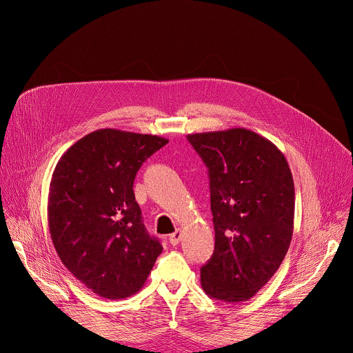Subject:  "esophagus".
Here are the masks:
<instances>
[{
	"label": "esophagus",
	"mask_w": 353,
	"mask_h": 353,
	"mask_svg": "<svg viewBox=\"0 0 353 353\" xmlns=\"http://www.w3.org/2000/svg\"><path fill=\"white\" fill-rule=\"evenodd\" d=\"M181 238H182V231L176 230L174 234L170 235V243H171L172 246H176V245L181 242Z\"/></svg>",
	"instance_id": "obj_1"
}]
</instances>
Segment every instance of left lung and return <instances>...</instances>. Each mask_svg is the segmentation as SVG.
<instances>
[{"label": "left lung", "mask_w": 353, "mask_h": 353, "mask_svg": "<svg viewBox=\"0 0 353 353\" xmlns=\"http://www.w3.org/2000/svg\"><path fill=\"white\" fill-rule=\"evenodd\" d=\"M208 167L214 252L201 268L213 299L246 302L280 268L294 232L295 186L281 151L243 128L194 133Z\"/></svg>", "instance_id": "left-lung-1"}]
</instances>
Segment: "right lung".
Instances as JSON below:
<instances>
[{"instance_id": "right-lung-1", "label": "right lung", "mask_w": 353, "mask_h": 353, "mask_svg": "<svg viewBox=\"0 0 353 353\" xmlns=\"http://www.w3.org/2000/svg\"><path fill=\"white\" fill-rule=\"evenodd\" d=\"M167 139L117 129L95 130L55 165L48 216L51 239L69 272L105 299H123L145 284L163 252L147 232L133 183Z\"/></svg>"}]
</instances>
